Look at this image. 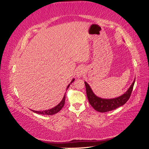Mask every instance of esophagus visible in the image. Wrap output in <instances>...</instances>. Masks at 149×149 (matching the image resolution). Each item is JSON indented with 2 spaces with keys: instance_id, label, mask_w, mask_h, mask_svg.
I'll list each match as a JSON object with an SVG mask.
<instances>
[{
  "instance_id": "1",
  "label": "esophagus",
  "mask_w": 149,
  "mask_h": 149,
  "mask_svg": "<svg viewBox=\"0 0 149 149\" xmlns=\"http://www.w3.org/2000/svg\"><path fill=\"white\" fill-rule=\"evenodd\" d=\"M85 73V68L84 66H79L78 67L77 70H76V76L78 78L81 77V76L84 74Z\"/></svg>"
}]
</instances>
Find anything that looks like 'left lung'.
I'll use <instances>...</instances> for the list:
<instances>
[{"instance_id": "left-lung-1", "label": "left lung", "mask_w": 149, "mask_h": 149, "mask_svg": "<svg viewBox=\"0 0 149 149\" xmlns=\"http://www.w3.org/2000/svg\"><path fill=\"white\" fill-rule=\"evenodd\" d=\"M134 83L135 80L127 92L124 93L123 95L116 98L106 100V99H102L97 97L93 93L89 84L86 82H84L89 102L94 109L100 112L110 111L116 109V108L121 106H123L129 100L130 95H131Z\"/></svg>"}]
</instances>
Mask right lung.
Returning a JSON list of instances; mask_svg holds the SVG:
<instances>
[{"label": "right lung", "instance_id": "add662e5", "mask_svg": "<svg viewBox=\"0 0 149 149\" xmlns=\"http://www.w3.org/2000/svg\"><path fill=\"white\" fill-rule=\"evenodd\" d=\"M74 79L72 80V81L71 82V83H73L74 81ZM69 86L70 85H68V86L67 88H68ZM65 96H66V95L64 96L62 101L59 104H58L56 106L52 108V109H51L43 111H33V110H31V111H32L34 112H35V113L39 114H44V115H53V114H55L57 113V112H59L62 109V107H63V106L65 104Z\"/></svg>", "mask_w": 149, "mask_h": 149}]
</instances>
